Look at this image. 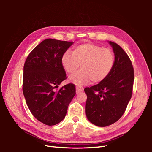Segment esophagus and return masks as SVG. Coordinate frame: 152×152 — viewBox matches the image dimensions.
<instances>
[{
  "label": "esophagus",
  "mask_w": 152,
  "mask_h": 152,
  "mask_svg": "<svg viewBox=\"0 0 152 152\" xmlns=\"http://www.w3.org/2000/svg\"><path fill=\"white\" fill-rule=\"evenodd\" d=\"M76 93H78L80 92L83 91V88H82V87L78 86H77L76 87Z\"/></svg>",
  "instance_id": "34e87169"
}]
</instances>
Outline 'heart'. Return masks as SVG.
<instances>
[{
	"instance_id": "b5f03b06",
	"label": "heart",
	"mask_w": 152,
	"mask_h": 152,
	"mask_svg": "<svg viewBox=\"0 0 152 152\" xmlns=\"http://www.w3.org/2000/svg\"><path fill=\"white\" fill-rule=\"evenodd\" d=\"M114 55L111 50L93 43L76 46L72 53L66 51L61 57V64L67 73H75L81 64L82 70L70 77L77 85H83L90 80L94 83L107 78L114 64Z\"/></svg>"
}]
</instances>
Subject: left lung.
<instances>
[{
    "instance_id": "obj_1",
    "label": "left lung",
    "mask_w": 152,
    "mask_h": 152,
    "mask_svg": "<svg viewBox=\"0 0 152 152\" xmlns=\"http://www.w3.org/2000/svg\"><path fill=\"white\" fill-rule=\"evenodd\" d=\"M114 67L107 78L98 84L86 88V113L90 122L99 127L114 124L124 114L132 96L134 69L128 55L115 42Z\"/></svg>"
}]
</instances>
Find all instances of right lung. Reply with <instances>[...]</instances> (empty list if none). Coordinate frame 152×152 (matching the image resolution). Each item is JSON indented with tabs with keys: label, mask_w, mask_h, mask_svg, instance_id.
I'll use <instances>...</instances> for the list:
<instances>
[{
	"label": "right lung",
	"mask_w": 152,
	"mask_h": 152,
	"mask_svg": "<svg viewBox=\"0 0 152 152\" xmlns=\"http://www.w3.org/2000/svg\"><path fill=\"white\" fill-rule=\"evenodd\" d=\"M72 43L48 38L31 51L24 64L23 93L27 104L35 118L47 125L63 120L76 95L72 83L57 89L67 78L61 57Z\"/></svg>",
	"instance_id": "1"
}]
</instances>
